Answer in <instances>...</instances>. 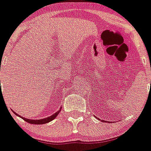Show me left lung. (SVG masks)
Masks as SVG:
<instances>
[{
    "label": "left lung",
    "instance_id": "left-lung-1",
    "mask_svg": "<svg viewBox=\"0 0 151 151\" xmlns=\"http://www.w3.org/2000/svg\"><path fill=\"white\" fill-rule=\"evenodd\" d=\"M102 122H106V121H104V120H103V121Z\"/></svg>",
    "mask_w": 151,
    "mask_h": 151
}]
</instances>
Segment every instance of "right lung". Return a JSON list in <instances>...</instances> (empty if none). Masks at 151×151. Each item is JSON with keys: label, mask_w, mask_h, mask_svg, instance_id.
<instances>
[{"label": "right lung", "mask_w": 151, "mask_h": 151, "mask_svg": "<svg viewBox=\"0 0 151 151\" xmlns=\"http://www.w3.org/2000/svg\"><path fill=\"white\" fill-rule=\"evenodd\" d=\"M61 108H62V107H60L59 110H58L56 113H55L54 114L52 115V116H48V117H47V118H44V119H27V118L22 117L21 116H19L18 113H16L15 111H13V110H12V111H13V113H15V115H17L18 116H19L20 118H21L22 119H24V121H26L27 122H29V123H30V124H46V123L50 122L52 121L53 119H55V117L58 116V113H59V112L61 110Z\"/></svg>", "instance_id": "add662e5"}]
</instances>
